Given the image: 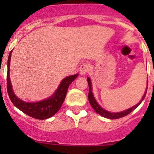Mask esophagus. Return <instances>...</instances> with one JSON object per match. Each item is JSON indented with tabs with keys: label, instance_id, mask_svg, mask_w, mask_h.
Instances as JSON below:
<instances>
[{
	"label": "esophagus",
	"instance_id": "34e87169",
	"mask_svg": "<svg viewBox=\"0 0 154 154\" xmlns=\"http://www.w3.org/2000/svg\"><path fill=\"white\" fill-rule=\"evenodd\" d=\"M89 65H87L86 63L82 64V65H80V68H79L80 74L82 75H85L87 72H88V71H89Z\"/></svg>",
	"mask_w": 154,
	"mask_h": 154
}]
</instances>
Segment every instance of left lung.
Listing matches in <instances>:
<instances>
[{"label": "left lung", "instance_id": "left-lung-1", "mask_svg": "<svg viewBox=\"0 0 154 154\" xmlns=\"http://www.w3.org/2000/svg\"><path fill=\"white\" fill-rule=\"evenodd\" d=\"M87 81H88V84H89V95H88V99H89V101L90 103L91 106L93 108V109L97 112L98 114H99L100 116H103L105 118H107V119H119V118L123 117L125 116L128 115V114H130L132 111L135 109L137 106H138L140 104L142 103V101L144 99L145 96H146V91H147V87H146V89L144 92L143 96L142 99H140V101L139 102L137 105L135 106H132L131 108L127 109L126 110H123L122 112H109L107 110L104 109L103 108H102L99 105V103H97V101L96 100L95 97H94V95L92 93V82H91L90 78H87Z\"/></svg>", "mask_w": 154, "mask_h": 154}]
</instances>
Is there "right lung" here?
Segmentation results:
<instances>
[{"mask_svg": "<svg viewBox=\"0 0 154 154\" xmlns=\"http://www.w3.org/2000/svg\"><path fill=\"white\" fill-rule=\"evenodd\" d=\"M12 51L8 56V75H7V89L8 96L13 103L18 109L31 117L38 119H46L55 115L60 109L62 103L67 94L68 89L70 84L78 77L79 74L69 75L65 77L59 84L55 92L50 97L42 101L28 103L23 101L16 96L12 89V85L10 79V62Z\"/></svg>", "mask_w": 154, "mask_h": 154, "instance_id": "add662e5", "label": "right lung"}]
</instances>
